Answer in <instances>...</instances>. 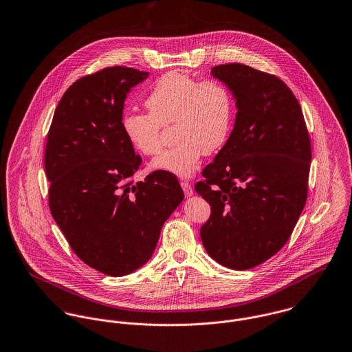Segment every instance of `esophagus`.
I'll list each match as a JSON object with an SVG mask.
<instances>
[{
  "mask_svg": "<svg viewBox=\"0 0 352 352\" xmlns=\"http://www.w3.org/2000/svg\"><path fill=\"white\" fill-rule=\"evenodd\" d=\"M180 184H182V188H183L184 195H186L187 197H190V196L193 195V190H192L191 184H190L188 182H182Z\"/></svg>",
  "mask_w": 352,
  "mask_h": 352,
  "instance_id": "34e87169",
  "label": "esophagus"
}]
</instances>
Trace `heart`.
<instances>
[{
	"label": "heart",
	"instance_id": "obj_1",
	"mask_svg": "<svg viewBox=\"0 0 352 352\" xmlns=\"http://www.w3.org/2000/svg\"><path fill=\"white\" fill-rule=\"evenodd\" d=\"M145 104L149 114L126 113L122 130L135 151L153 156L162 148L161 126L175 122L177 145L152 161V168L179 177H191L200 159L221 149L232 128V96L217 80L200 82L183 72H168L156 82Z\"/></svg>",
	"mask_w": 352,
	"mask_h": 352
}]
</instances>
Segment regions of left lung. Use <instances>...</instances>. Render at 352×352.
Listing matches in <instances>:
<instances>
[{"label":"left lung","mask_w":352,"mask_h":352,"mask_svg":"<svg viewBox=\"0 0 352 352\" xmlns=\"http://www.w3.org/2000/svg\"><path fill=\"white\" fill-rule=\"evenodd\" d=\"M211 75L230 90L236 116L195 186L211 206L200 236L218 263L248 270L287 243L302 212L311 141L298 100L277 76L241 63L217 65Z\"/></svg>","instance_id":"8db88e82"}]
</instances>
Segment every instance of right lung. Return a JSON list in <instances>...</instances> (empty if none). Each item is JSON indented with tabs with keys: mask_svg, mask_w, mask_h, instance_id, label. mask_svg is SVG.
Returning a JSON list of instances; mask_svg holds the SVG:
<instances>
[{
	"mask_svg": "<svg viewBox=\"0 0 352 352\" xmlns=\"http://www.w3.org/2000/svg\"><path fill=\"white\" fill-rule=\"evenodd\" d=\"M148 76L117 65L76 80L48 131L44 164L51 214L74 253L113 277L152 258L162 224L184 199L169 172L131 180L141 157L121 122L130 90Z\"/></svg>",
	"mask_w": 352,
	"mask_h": 352,
	"instance_id": "1",
	"label": "right lung"
}]
</instances>
